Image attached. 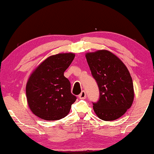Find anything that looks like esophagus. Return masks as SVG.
Masks as SVG:
<instances>
[{
    "label": "esophagus",
    "mask_w": 154,
    "mask_h": 154,
    "mask_svg": "<svg viewBox=\"0 0 154 154\" xmlns=\"http://www.w3.org/2000/svg\"><path fill=\"white\" fill-rule=\"evenodd\" d=\"M86 97V92L84 91H82L81 92V94L79 95V99H85Z\"/></svg>",
    "instance_id": "34e87169"
}]
</instances>
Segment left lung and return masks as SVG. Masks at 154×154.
Masks as SVG:
<instances>
[{"label":"left lung","mask_w":154,"mask_h":154,"mask_svg":"<svg viewBox=\"0 0 154 154\" xmlns=\"http://www.w3.org/2000/svg\"><path fill=\"white\" fill-rule=\"evenodd\" d=\"M86 58L100 91L99 100L93 103L95 113L104 121L117 119L131 107L135 96L127 67L105 49L86 53Z\"/></svg>","instance_id":"8db88e82"}]
</instances>
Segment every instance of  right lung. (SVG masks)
I'll return each instance as SVG.
<instances>
[{"label": "right lung", "instance_id": "add662e5", "mask_svg": "<svg viewBox=\"0 0 154 154\" xmlns=\"http://www.w3.org/2000/svg\"><path fill=\"white\" fill-rule=\"evenodd\" d=\"M75 56L73 53H62L49 56L29 77L26 86L27 103L38 117L59 120L70 112L77 98L71 94L70 82L64 72Z\"/></svg>", "mask_w": 154, "mask_h": 154}]
</instances>
